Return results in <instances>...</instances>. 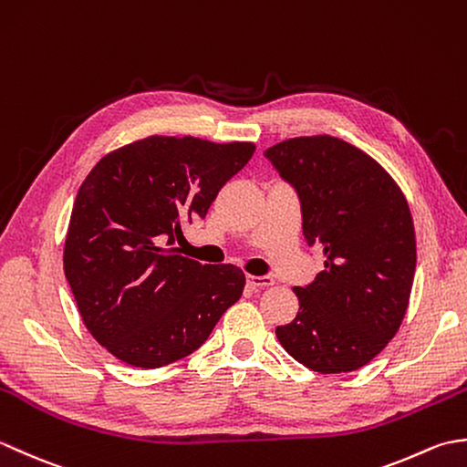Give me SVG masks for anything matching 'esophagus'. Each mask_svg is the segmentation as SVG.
Returning <instances> with one entry per match:
<instances>
[{"label":"esophagus","mask_w":467,"mask_h":467,"mask_svg":"<svg viewBox=\"0 0 467 467\" xmlns=\"http://www.w3.org/2000/svg\"><path fill=\"white\" fill-rule=\"evenodd\" d=\"M246 283H249V286H253V289H265V286H273L275 279H273V276L249 275V276H246Z\"/></svg>","instance_id":"obj_1"}]
</instances>
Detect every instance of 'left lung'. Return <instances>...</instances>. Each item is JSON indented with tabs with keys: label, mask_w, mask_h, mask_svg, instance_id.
Here are the masks:
<instances>
[{
	"label": "left lung",
	"mask_w": 467,
	"mask_h": 467,
	"mask_svg": "<svg viewBox=\"0 0 467 467\" xmlns=\"http://www.w3.org/2000/svg\"><path fill=\"white\" fill-rule=\"evenodd\" d=\"M301 201L303 234L325 269L295 286L299 313L276 327L293 359L347 373L389 343L408 311L415 275L410 204L385 168L335 136H299L265 152Z\"/></svg>",
	"instance_id": "obj_1"
}]
</instances>
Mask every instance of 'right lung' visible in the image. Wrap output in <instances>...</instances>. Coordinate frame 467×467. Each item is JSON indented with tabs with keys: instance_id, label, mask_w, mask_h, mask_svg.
<instances>
[{
	"instance_id": "1",
	"label": "right lung",
	"mask_w": 467,
	"mask_h": 467,
	"mask_svg": "<svg viewBox=\"0 0 467 467\" xmlns=\"http://www.w3.org/2000/svg\"><path fill=\"white\" fill-rule=\"evenodd\" d=\"M253 152V142L148 136L106 154L86 176L64 271L86 329L120 361L156 369L182 359L241 299L239 266L201 265L161 243L204 218Z\"/></svg>"
}]
</instances>
